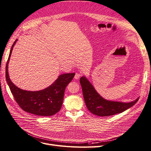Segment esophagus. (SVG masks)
<instances>
[{"instance_id":"34e87169","label":"esophagus","mask_w":151,"mask_h":151,"mask_svg":"<svg viewBox=\"0 0 151 151\" xmlns=\"http://www.w3.org/2000/svg\"><path fill=\"white\" fill-rule=\"evenodd\" d=\"M81 76V74H79V73H76L75 76H74V78L76 79H79V77Z\"/></svg>"}]
</instances>
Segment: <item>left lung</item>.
Wrapping results in <instances>:
<instances>
[{
	"label": "left lung",
	"instance_id": "8db88e82",
	"mask_svg": "<svg viewBox=\"0 0 151 151\" xmlns=\"http://www.w3.org/2000/svg\"><path fill=\"white\" fill-rule=\"evenodd\" d=\"M80 83L88 110L96 116L106 117L121 113L133 106L139 100L137 98L131 102L107 101L99 94L86 77H81Z\"/></svg>",
	"mask_w": 151,
	"mask_h": 151
}]
</instances>
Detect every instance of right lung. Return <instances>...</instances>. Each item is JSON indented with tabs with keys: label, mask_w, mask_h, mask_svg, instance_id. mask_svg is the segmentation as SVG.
Segmentation results:
<instances>
[{
	"label": "right lung",
	"mask_w": 151,
	"mask_h": 151,
	"mask_svg": "<svg viewBox=\"0 0 151 151\" xmlns=\"http://www.w3.org/2000/svg\"><path fill=\"white\" fill-rule=\"evenodd\" d=\"M15 40L10 51L6 67V81L18 105L24 111L39 116H50L61 109L65 87L73 79L75 73L61 74L52 84L38 91H28L17 87L10 81L8 72V64Z\"/></svg>",
	"instance_id": "right-lung-1"
}]
</instances>
